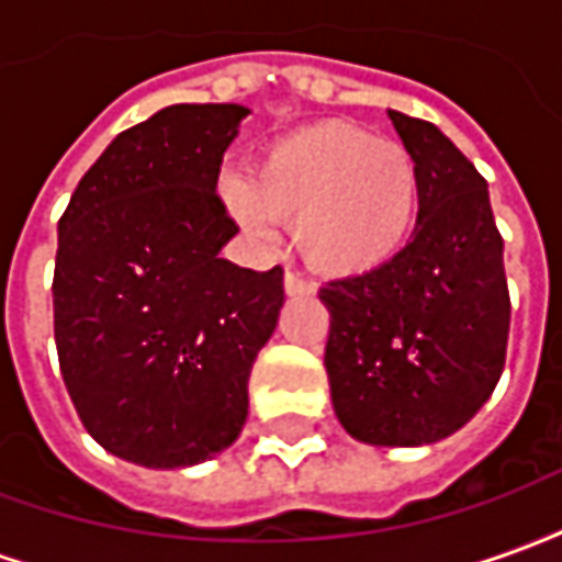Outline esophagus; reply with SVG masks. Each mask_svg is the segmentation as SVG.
Listing matches in <instances>:
<instances>
[{
  "instance_id": "34e87169",
  "label": "esophagus",
  "mask_w": 562,
  "mask_h": 562,
  "mask_svg": "<svg viewBox=\"0 0 562 562\" xmlns=\"http://www.w3.org/2000/svg\"><path fill=\"white\" fill-rule=\"evenodd\" d=\"M282 289H285L289 297H297V294H313V282H306L304 277H297V273L289 270V273L282 277Z\"/></svg>"
}]
</instances>
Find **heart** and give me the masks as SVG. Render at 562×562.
Returning <instances> with one entry per match:
<instances>
[{
	"mask_svg": "<svg viewBox=\"0 0 562 562\" xmlns=\"http://www.w3.org/2000/svg\"><path fill=\"white\" fill-rule=\"evenodd\" d=\"M222 198L261 240L292 222L304 261L325 277H367L409 246L422 213V173L397 140L349 123H313L282 135L258 161L256 180L232 173Z\"/></svg>",
	"mask_w": 562,
	"mask_h": 562,
	"instance_id": "heart-1",
	"label": "heart"
}]
</instances>
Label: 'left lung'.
Instances as JSON below:
<instances>
[{
	"label": "left lung",
	"mask_w": 562,
	"mask_h": 562,
	"mask_svg": "<svg viewBox=\"0 0 562 562\" xmlns=\"http://www.w3.org/2000/svg\"><path fill=\"white\" fill-rule=\"evenodd\" d=\"M422 173V213L389 268L328 282L325 370L334 413L358 442L446 439L494 394L508 340L503 237L484 177L434 126L389 111Z\"/></svg>",
	"instance_id": "1"
}]
</instances>
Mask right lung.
Here are the masks:
<instances>
[{
	"mask_svg": "<svg viewBox=\"0 0 562 562\" xmlns=\"http://www.w3.org/2000/svg\"><path fill=\"white\" fill-rule=\"evenodd\" d=\"M244 104H171L120 132L59 220L54 337L68 397L114 458L183 470L240 436L282 268L220 258L216 195Z\"/></svg>",
	"mask_w": 562,
	"mask_h": 562,
	"instance_id": "add662e5",
	"label": "right lung"
}]
</instances>
